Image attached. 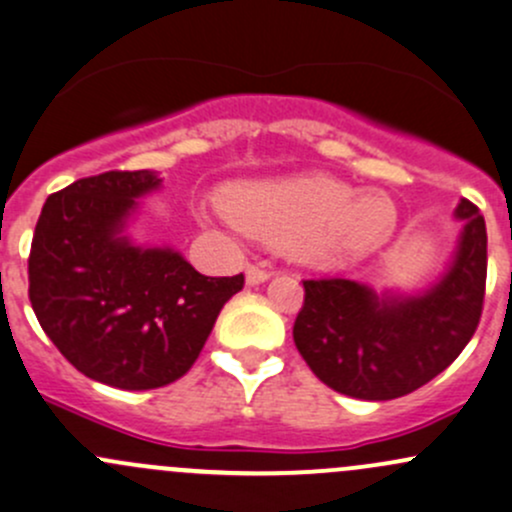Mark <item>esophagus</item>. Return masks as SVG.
Returning <instances> with one entry per match:
<instances>
[{
  "label": "esophagus",
  "mask_w": 512,
  "mask_h": 512,
  "mask_svg": "<svg viewBox=\"0 0 512 512\" xmlns=\"http://www.w3.org/2000/svg\"><path fill=\"white\" fill-rule=\"evenodd\" d=\"M270 279V270H265V267H257V265H247L245 270V282L250 284V287H255V284H262Z\"/></svg>",
  "instance_id": "1"
}]
</instances>
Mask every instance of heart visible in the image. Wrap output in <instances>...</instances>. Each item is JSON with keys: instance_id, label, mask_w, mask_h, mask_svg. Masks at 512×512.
Returning <instances> with one entry per match:
<instances>
[{"instance_id": "1", "label": "heart", "mask_w": 512, "mask_h": 512, "mask_svg": "<svg viewBox=\"0 0 512 512\" xmlns=\"http://www.w3.org/2000/svg\"><path fill=\"white\" fill-rule=\"evenodd\" d=\"M218 213L252 238L284 242L294 260L324 270L373 255L397 228L390 196L355 191L326 174L238 184Z\"/></svg>"}]
</instances>
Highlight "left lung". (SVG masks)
<instances>
[{
    "label": "left lung",
    "instance_id": "obj_1",
    "mask_svg": "<svg viewBox=\"0 0 512 512\" xmlns=\"http://www.w3.org/2000/svg\"><path fill=\"white\" fill-rule=\"evenodd\" d=\"M459 245L419 294H378L353 279H306L294 343L316 378L358 400H395L437 378L476 333L486 294V220L461 198Z\"/></svg>",
    "mask_w": 512,
    "mask_h": 512
}]
</instances>
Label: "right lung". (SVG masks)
Returning a JSON list of instances; mask_svg holds the SVG:
<instances>
[{
  "instance_id": "1",
  "label": "right lung",
  "mask_w": 512,
  "mask_h": 512,
  "mask_svg": "<svg viewBox=\"0 0 512 512\" xmlns=\"http://www.w3.org/2000/svg\"><path fill=\"white\" fill-rule=\"evenodd\" d=\"M157 171H105L43 203L29 255V299L68 363L120 390H154L188 373L215 319L245 284L206 277L171 247L125 233Z\"/></svg>"
}]
</instances>
